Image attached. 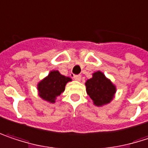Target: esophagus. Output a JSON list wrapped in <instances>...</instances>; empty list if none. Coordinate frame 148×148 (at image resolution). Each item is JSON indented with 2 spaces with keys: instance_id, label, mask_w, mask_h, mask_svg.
Wrapping results in <instances>:
<instances>
[{
  "instance_id": "1",
  "label": "esophagus",
  "mask_w": 148,
  "mask_h": 148,
  "mask_svg": "<svg viewBox=\"0 0 148 148\" xmlns=\"http://www.w3.org/2000/svg\"><path fill=\"white\" fill-rule=\"evenodd\" d=\"M74 79H75V80H78V81H79V80L81 79V75H79V74L74 75Z\"/></svg>"
}]
</instances>
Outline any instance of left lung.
<instances>
[{
  "instance_id": "obj_1",
  "label": "left lung",
  "mask_w": 148,
  "mask_h": 148,
  "mask_svg": "<svg viewBox=\"0 0 148 148\" xmlns=\"http://www.w3.org/2000/svg\"><path fill=\"white\" fill-rule=\"evenodd\" d=\"M86 92L97 106L107 104L113 99L116 88L100 71L93 74V77L86 83Z\"/></svg>"
}]
</instances>
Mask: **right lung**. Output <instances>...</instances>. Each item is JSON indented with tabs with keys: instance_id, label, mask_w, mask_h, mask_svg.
I'll return each instance as SVG.
<instances>
[{
	"instance_id": "add662e5",
	"label": "right lung",
	"mask_w": 148,
	"mask_h": 148,
	"mask_svg": "<svg viewBox=\"0 0 148 148\" xmlns=\"http://www.w3.org/2000/svg\"><path fill=\"white\" fill-rule=\"evenodd\" d=\"M71 79L66 77L58 71H51L47 78L38 84L40 97L46 101L54 102L55 98L64 91L66 84Z\"/></svg>"
}]
</instances>
